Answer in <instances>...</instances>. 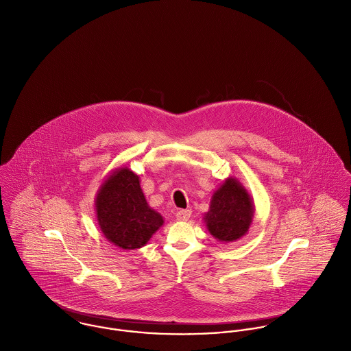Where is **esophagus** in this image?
Returning a JSON list of instances; mask_svg holds the SVG:
<instances>
[{
	"instance_id": "esophagus-1",
	"label": "esophagus",
	"mask_w": 351,
	"mask_h": 351,
	"mask_svg": "<svg viewBox=\"0 0 351 351\" xmlns=\"http://www.w3.org/2000/svg\"><path fill=\"white\" fill-rule=\"evenodd\" d=\"M190 217H191V210H189V209H183V210L176 213L178 221H187Z\"/></svg>"
}]
</instances>
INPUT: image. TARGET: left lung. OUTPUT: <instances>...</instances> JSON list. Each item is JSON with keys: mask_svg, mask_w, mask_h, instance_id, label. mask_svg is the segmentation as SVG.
Listing matches in <instances>:
<instances>
[{"mask_svg": "<svg viewBox=\"0 0 351 351\" xmlns=\"http://www.w3.org/2000/svg\"><path fill=\"white\" fill-rule=\"evenodd\" d=\"M255 214L254 199L236 179L228 178L211 195L210 208L204 221L211 236L222 243H233L247 234Z\"/></svg>", "mask_w": 351, "mask_h": 351, "instance_id": "1", "label": "left lung"}]
</instances>
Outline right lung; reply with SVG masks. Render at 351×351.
I'll return each instance as SVG.
<instances>
[{"mask_svg": "<svg viewBox=\"0 0 351 351\" xmlns=\"http://www.w3.org/2000/svg\"><path fill=\"white\" fill-rule=\"evenodd\" d=\"M95 210L104 237L122 250L143 247L164 223L162 215L147 205L138 175L128 167L106 178L97 190Z\"/></svg>", "mask_w": 351, "mask_h": 351, "instance_id": "1", "label": "right lung"}]
</instances>
